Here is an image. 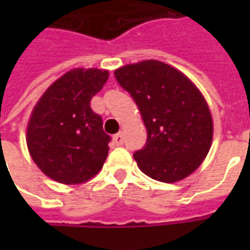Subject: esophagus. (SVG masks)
Listing matches in <instances>:
<instances>
[{
    "mask_svg": "<svg viewBox=\"0 0 250 250\" xmlns=\"http://www.w3.org/2000/svg\"><path fill=\"white\" fill-rule=\"evenodd\" d=\"M114 143L116 146H122V145H123V134H122V132L114 135Z\"/></svg>",
    "mask_w": 250,
    "mask_h": 250,
    "instance_id": "1",
    "label": "esophagus"
}]
</instances>
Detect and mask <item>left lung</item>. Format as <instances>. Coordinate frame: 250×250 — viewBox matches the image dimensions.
Listing matches in <instances>:
<instances>
[{
	"instance_id": "1",
	"label": "left lung",
	"mask_w": 250,
	"mask_h": 250,
	"mask_svg": "<svg viewBox=\"0 0 250 250\" xmlns=\"http://www.w3.org/2000/svg\"><path fill=\"white\" fill-rule=\"evenodd\" d=\"M114 75L146 125V145L134 154L139 168L166 184L186 178L202 163L213 139L202 93L182 72L157 60L128 64Z\"/></svg>"
}]
</instances>
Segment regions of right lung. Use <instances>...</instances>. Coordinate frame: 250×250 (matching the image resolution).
I'll return each instance as SVG.
<instances>
[{
  "label": "right lung",
  "mask_w": 250,
  "mask_h": 250,
  "mask_svg": "<svg viewBox=\"0 0 250 250\" xmlns=\"http://www.w3.org/2000/svg\"><path fill=\"white\" fill-rule=\"evenodd\" d=\"M108 80V71L76 68L46 89L30 115L26 143L42 173L60 184H83L100 171L111 141L91 99Z\"/></svg>",
  "instance_id": "add662e5"
}]
</instances>
